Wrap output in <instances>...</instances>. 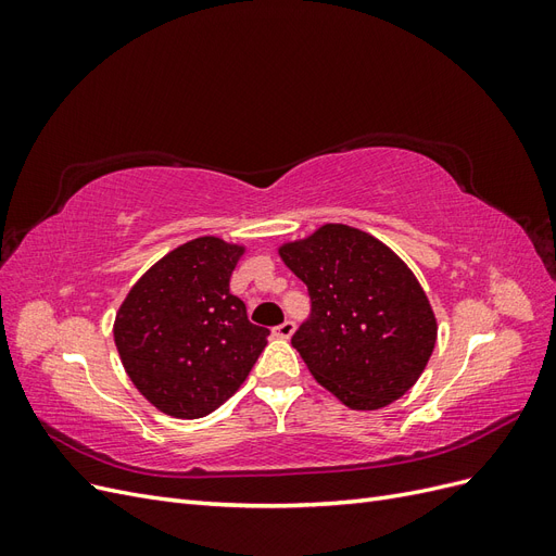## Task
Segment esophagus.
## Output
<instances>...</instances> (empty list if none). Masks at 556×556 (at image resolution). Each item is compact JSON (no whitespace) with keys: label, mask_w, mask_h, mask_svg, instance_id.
Here are the masks:
<instances>
[{"label":"esophagus","mask_w":556,"mask_h":556,"mask_svg":"<svg viewBox=\"0 0 556 556\" xmlns=\"http://www.w3.org/2000/svg\"><path fill=\"white\" fill-rule=\"evenodd\" d=\"M292 333H294V323H292V319H285L282 325H278V327L274 329L276 339H290Z\"/></svg>","instance_id":"obj_1"}]
</instances>
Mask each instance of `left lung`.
Segmentation results:
<instances>
[{
  "label": "left lung",
  "mask_w": 556,
  "mask_h": 556,
  "mask_svg": "<svg viewBox=\"0 0 556 556\" xmlns=\"http://www.w3.org/2000/svg\"><path fill=\"white\" fill-rule=\"evenodd\" d=\"M280 257L306 282L311 315L292 345L313 378L352 410H378L422 376L435 317L410 268L371 233L325 225Z\"/></svg>",
  "instance_id": "8db88e82"
}]
</instances>
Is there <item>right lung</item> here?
Returning <instances> with one entry per match:
<instances>
[{
    "instance_id": "add662e5",
    "label": "right lung",
    "mask_w": 556,
    "mask_h": 556,
    "mask_svg": "<svg viewBox=\"0 0 556 556\" xmlns=\"http://www.w3.org/2000/svg\"><path fill=\"white\" fill-rule=\"evenodd\" d=\"M241 245L217 237L182 243L139 278L115 315V348L127 376L172 417L213 413L239 390L266 348L229 292Z\"/></svg>"
}]
</instances>
